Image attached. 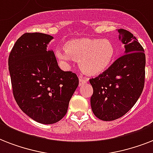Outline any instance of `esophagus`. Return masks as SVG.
Returning <instances> with one entry per match:
<instances>
[{
  "instance_id": "1",
  "label": "esophagus",
  "mask_w": 153,
  "mask_h": 153,
  "mask_svg": "<svg viewBox=\"0 0 153 153\" xmlns=\"http://www.w3.org/2000/svg\"><path fill=\"white\" fill-rule=\"evenodd\" d=\"M88 82L87 78H79V86H82L83 84Z\"/></svg>"
}]
</instances>
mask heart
Wrapping results in <instances>:
<instances>
[{
	"label": "heart",
	"instance_id": "heart-1",
	"mask_svg": "<svg viewBox=\"0 0 153 153\" xmlns=\"http://www.w3.org/2000/svg\"><path fill=\"white\" fill-rule=\"evenodd\" d=\"M64 51H55L58 59L65 63L70 59L79 61L82 71L90 75H96L104 71L116 56L114 44L106 39H73L65 44Z\"/></svg>",
	"mask_w": 153,
	"mask_h": 153
}]
</instances>
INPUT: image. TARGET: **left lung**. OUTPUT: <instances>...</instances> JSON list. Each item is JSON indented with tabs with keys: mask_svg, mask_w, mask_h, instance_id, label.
Here are the masks:
<instances>
[{
	"mask_svg": "<svg viewBox=\"0 0 153 153\" xmlns=\"http://www.w3.org/2000/svg\"><path fill=\"white\" fill-rule=\"evenodd\" d=\"M125 44V55L94 79L91 98L94 114L102 121H114L129 111L142 93L145 79L144 48L130 32L117 29Z\"/></svg>",
	"mask_w": 153,
	"mask_h": 153,
	"instance_id": "8db88e82",
	"label": "left lung"
}]
</instances>
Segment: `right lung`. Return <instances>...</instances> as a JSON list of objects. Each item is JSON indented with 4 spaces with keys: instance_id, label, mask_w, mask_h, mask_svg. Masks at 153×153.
Here are the masks:
<instances>
[{
    "instance_id": "right-lung-1",
    "label": "right lung",
    "mask_w": 153,
    "mask_h": 153,
    "mask_svg": "<svg viewBox=\"0 0 153 153\" xmlns=\"http://www.w3.org/2000/svg\"><path fill=\"white\" fill-rule=\"evenodd\" d=\"M50 35L27 32L14 44L8 56L13 93L21 110L39 123L54 124L66 115L79 86L72 71H63L48 44Z\"/></svg>"
}]
</instances>
